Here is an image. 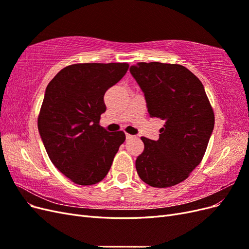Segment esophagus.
Listing matches in <instances>:
<instances>
[{
    "label": "esophagus",
    "instance_id": "obj_1",
    "mask_svg": "<svg viewBox=\"0 0 249 249\" xmlns=\"http://www.w3.org/2000/svg\"><path fill=\"white\" fill-rule=\"evenodd\" d=\"M125 137H126V139H127V140H130V139H133V138H134L133 135H130V134H126V135H125Z\"/></svg>",
    "mask_w": 249,
    "mask_h": 249
}]
</instances>
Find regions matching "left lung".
<instances>
[{
  "label": "left lung",
  "instance_id": "obj_1",
  "mask_svg": "<svg viewBox=\"0 0 249 249\" xmlns=\"http://www.w3.org/2000/svg\"><path fill=\"white\" fill-rule=\"evenodd\" d=\"M130 71L144 93L149 116L165 122L157 141L141 137L144 149L135 163L138 176L156 188L179 184L201 162L214 129L205 88L179 64L139 62Z\"/></svg>",
  "mask_w": 249,
  "mask_h": 249
}]
</instances>
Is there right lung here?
Returning a JSON list of instances; mask_svg holds the SVG:
<instances>
[{"label":"right lung","instance_id":"add662e5","mask_svg":"<svg viewBox=\"0 0 249 249\" xmlns=\"http://www.w3.org/2000/svg\"><path fill=\"white\" fill-rule=\"evenodd\" d=\"M129 70L127 63H77L64 67L49 83L37 124L52 163L71 182L94 185L107 176L123 131L100 124L104 95Z\"/></svg>","mask_w":249,"mask_h":249}]
</instances>
